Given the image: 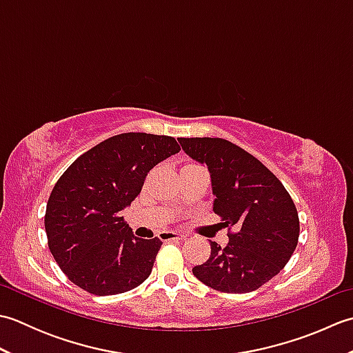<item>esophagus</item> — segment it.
Wrapping results in <instances>:
<instances>
[{"mask_svg":"<svg viewBox=\"0 0 353 353\" xmlns=\"http://www.w3.org/2000/svg\"><path fill=\"white\" fill-rule=\"evenodd\" d=\"M162 241H179V239H183L185 235L181 234H176V232H171V230H163L159 234Z\"/></svg>","mask_w":353,"mask_h":353,"instance_id":"esophagus-1","label":"esophagus"}]
</instances>
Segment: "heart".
<instances>
[{"mask_svg":"<svg viewBox=\"0 0 353 353\" xmlns=\"http://www.w3.org/2000/svg\"><path fill=\"white\" fill-rule=\"evenodd\" d=\"M188 165H192V163H188Z\"/></svg>","mask_w":353,"mask_h":353,"instance_id":"1","label":"heart"}]
</instances>
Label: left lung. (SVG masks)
Returning <instances> with one entry per match:
<instances>
[{"instance_id":"1","label":"left lung","mask_w":353,"mask_h":353,"mask_svg":"<svg viewBox=\"0 0 353 353\" xmlns=\"http://www.w3.org/2000/svg\"><path fill=\"white\" fill-rule=\"evenodd\" d=\"M179 142L186 154L208 165L214 212L221 216L229 236L226 247L211 241V256L192 268L194 276L232 294L261 288L296 250L301 224L294 201L264 163L230 141L181 138Z\"/></svg>"}]
</instances>
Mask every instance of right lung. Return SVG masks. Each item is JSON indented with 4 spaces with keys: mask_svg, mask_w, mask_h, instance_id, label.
<instances>
[{
    "mask_svg": "<svg viewBox=\"0 0 353 353\" xmlns=\"http://www.w3.org/2000/svg\"><path fill=\"white\" fill-rule=\"evenodd\" d=\"M181 152L172 137L121 133L79 156L52 188L45 232L59 267L95 296L137 288L152 273L162 241L133 235L121 211L148 171Z\"/></svg>",
    "mask_w": 353,
    "mask_h": 353,
    "instance_id": "add662e5",
    "label": "right lung"
}]
</instances>
